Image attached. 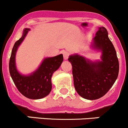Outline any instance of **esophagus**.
Listing matches in <instances>:
<instances>
[{
	"label": "esophagus",
	"mask_w": 128,
	"mask_h": 128,
	"mask_svg": "<svg viewBox=\"0 0 128 128\" xmlns=\"http://www.w3.org/2000/svg\"><path fill=\"white\" fill-rule=\"evenodd\" d=\"M62 54H63V56H64V60H67V59H68V58H69V52H68L67 51H63Z\"/></svg>",
	"instance_id": "34e87169"
}]
</instances>
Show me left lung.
Instances as JSON below:
<instances>
[{
  "label": "left lung",
  "instance_id": "obj_1",
  "mask_svg": "<svg viewBox=\"0 0 128 128\" xmlns=\"http://www.w3.org/2000/svg\"><path fill=\"white\" fill-rule=\"evenodd\" d=\"M108 34L104 27H98L91 42V48L101 52L100 60L92 61L78 54L70 55L68 59L72 66L76 92L87 100H96L104 96L118 77L119 62Z\"/></svg>",
  "mask_w": 128,
  "mask_h": 128
}]
</instances>
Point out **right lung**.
<instances>
[{"label":"right lung","instance_id":"obj_1","mask_svg":"<svg viewBox=\"0 0 128 128\" xmlns=\"http://www.w3.org/2000/svg\"><path fill=\"white\" fill-rule=\"evenodd\" d=\"M30 30V28H24L22 36L15 42L9 61V71L18 91L25 97L37 100L46 96L51 91V77L52 74L61 65L63 55L60 54L54 57L44 58L38 69L30 74L20 73L15 62L16 51Z\"/></svg>","mask_w":128,"mask_h":128}]
</instances>
